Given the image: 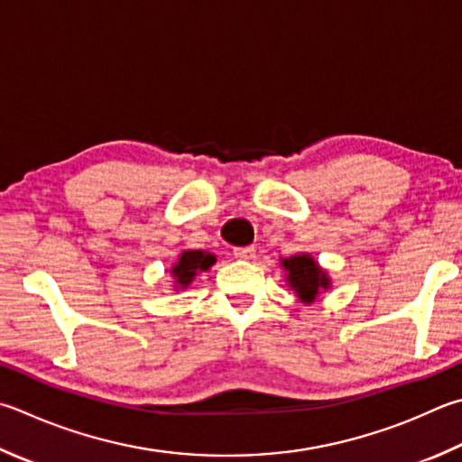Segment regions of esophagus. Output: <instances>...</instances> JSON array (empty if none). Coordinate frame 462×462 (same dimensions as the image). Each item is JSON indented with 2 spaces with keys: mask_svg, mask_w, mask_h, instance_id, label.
<instances>
[{
  "mask_svg": "<svg viewBox=\"0 0 462 462\" xmlns=\"http://www.w3.org/2000/svg\"><path fill=\"white\" fill-rule=\"evenodd\" d=\"M254 254H256V248L254 246L234 248V256L240 258V260H250V258H254Z\"/></svg>",
  "mask_w": 462,
  "mask_h": 462,
  "instance_id": "obj_1",
  "label": "esophagus"
}]
</instances>
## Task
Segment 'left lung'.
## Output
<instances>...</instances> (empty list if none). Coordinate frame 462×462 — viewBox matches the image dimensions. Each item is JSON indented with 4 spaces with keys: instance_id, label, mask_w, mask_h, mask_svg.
Here are the masks:
<instances>
[{
    "instance_id": "1",
    "label": "left lung",
    "mask_w": 462,
    "mask_h": 462,
    "mask_svg": "<svg viewBox=\"0 0 462 462\" xmlns=\"http://www.w3.org/2000/svg\"><path fill=\"white\" fill-rule=\"evenodd\" d=\"M281 268L284 271L287 287L295 291L300 303L313 305L321 297L323 291L331 289L329 273L309 253H297L292 256L281 258Z\"/></svg>"
}]
</instances>
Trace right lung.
I'll return each instance as SVG.
<instances>
[{
	"label": "right lung",
	"mask_w": 462,
	"mask_h": 462,
	"mask_svg": "<svg viewBox=\"0 0 462 462\" xmlns=\"http://www.w3.org/2000/svg\"><path fill=\"white\" fill-rule=\"evenodd\" d=\"M216 264V254L208 253V250H183L178 256V263H173L170 268V274L173 279V291L188 289L198 273H206Z\"/></svg>",
	"instance_id": "right-lung-1"
}]
</instances>
